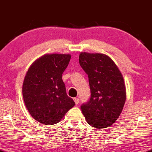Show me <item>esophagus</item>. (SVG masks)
Instances as JSON below:
<instances>
[{
    "instance_id": "esophagus-1",
    "label": "esophagus",
    "mask_w": 152,
    "mask_h": 152,
    "mask_svg": "<svg viewBox=\"0 0 152 152\" xmlns=\"http://www.w3.org/2000/svg\"><path fill=\"white\" fill-rule=\"evenodd\" d=\"M74 102H75V103H76V105L79 103V101H80V100H79V99H78V98H74Z\"/></svg>"
}]
</instances>
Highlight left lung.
Returning <instances> with one entry per match:
<instances>
[{"label":"left lung","instance_id":"obj_1","mask_svg":"<svg viewBox=\"0 0 152 152\" xmlns=\"http://www.w3.org/2000/svg\"><path fill=\"white\" fill-rule=\"evenodd\" d=\"M79 63L89 78L90 99L81 105L87 123L96 129L111 126L121 114L126 89L121 72L112 59L103 54L81 52Z\"/></svg>","mask_w":152,"mask_h":152}]
</instances>
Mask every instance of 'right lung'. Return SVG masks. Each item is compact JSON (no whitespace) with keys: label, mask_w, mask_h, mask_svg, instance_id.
<instances>
[{"label":"right lung","mask_w":152,"mask_h":152,"mask_svg":"<svg viewBox=\"0 0 152 152\" xmlns=\"http://www.w3.org/2000/svg\"><path fill=\"white\" fill-rule=\"evenodd\" d=\"M70 59V54H45L27 70L23 84V100L29 114L39 123L56 124L75 105L62 79Z\"/></svg>","instance_id":"obj_1"}]
</instances>
